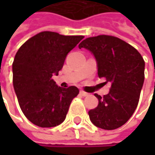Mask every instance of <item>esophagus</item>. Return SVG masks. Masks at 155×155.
I'll return each mask as SVG.
<instances>
[{
  "mask_svg": "<svg viewBox=\"0 0 155 155\" xmlns=\"http://www.w3.org/2000/svg\"><path fill=\"white\" fill-rule=\"evenodd\" d=\"M80 93H81V96H83V97H86V96H88V95H89V93H87V92H85V91H80Z\"/></svg>",
  "mask_w": 155,
  "mask_h": 155,
  "instance_id": "1",
  "label": "esophagus"
}]
</instances>
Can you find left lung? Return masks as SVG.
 <instances>
[{
	"mask_svg": "<svg viewBox=\"0 0 155 155\" xmlns=\"http://www.w3.org/2000/svg\"><path fill=\"white\" fill-rule=\"evenodd\" d=\"M79 48H85L93 54L98 76L111 82L107 95L94 94L99 104L89 111L91 123L106 130L120 127L134 114L139 101L144 81L142 55L127 42L106 35L88 38Z\"/></svg>",
	"mask_w": 155,
	"mask_h": 155,
	"instance_id": "1",
	"label": "left lung"
}]
</instances>
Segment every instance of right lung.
Returning <instances> with one entry per match:
<instances>
[{
  "mask_svg": "<svg viewBox=\"0 0 155 155\" xmlns=\"http://www.w3.org/2000/svg\"><path fill=\"white\" fill-rule=\"evenodd\" d=\"M82 38L44 31L18 50L12 64L13 87L22 112L34 125L53 127L64 121L79 90L60 87L52 76L58 75L66 55Z\"/></svg>",
  "mask_w": 155,
  "mask_h": 155,
  "instance_id": "obj_1",
  "label": "right lung"
}]
</instances>
